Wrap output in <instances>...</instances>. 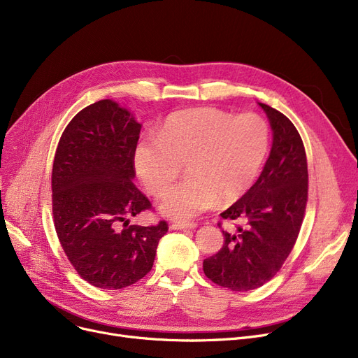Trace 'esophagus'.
Instances as JSON below:
<instances>
[{
  "label": "esophagus",
  "mask_w": 358,
  "mask_h": 358,
  "mask_svg": "<svg viewBox=\"0 0 358 358\" xmlns=\"http://www.w3.org/2000/svg\"><path fill=\"white\" fill-rule=\"evenodd\" d=\"M173 231H187V229H196L197 228V223H185V222H176L173 223L171 227Z\"/></svg>",
  "instance_id": "1"
}]
</instances>
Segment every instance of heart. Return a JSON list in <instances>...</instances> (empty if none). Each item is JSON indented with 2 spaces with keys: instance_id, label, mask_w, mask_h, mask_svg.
Instances as JSON below:
<instances>
[{
  "instance_id": "heart-1",
  "label": "heart",
  "mask_w": 358,
  "mask_h": 358,
  "mask_svg": "<svg viewBox=\"0 0 358 358\" xmlns=\"http://www.w3.org/2000/svg\"><path fill=\"white\" fill-rule=\"evenodd\" d=\"M268 148L270 129L262 117H235L220 108L199 107L174 113L161 124L158 135L142 136L134 150V165L145 189L162 196L178 175L179 164L187 161L189 178L166 192L158 204L162 216L185 222L217 201L231 204L245 196Z\"/></svg>"
}]
</instances>
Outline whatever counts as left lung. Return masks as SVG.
Listing matches in <instances>:
<instances>
[{"instance_id":"obj_1","label":"left lung","mask_w":358,"mask_h":358,"mask_svg":"<svg viewBox=\"0 0 358 358\" xmlns=\"http://www.w3.org/2000/svg\"><path fill=\"white\" fill-rule=\"evenodd\" d=\"M258 106L273 131L268 159L247 194L220 213L223 219L245 222V228L222 231L223 247L203 261L208 278L234 292L261 287L281 268L302 227L308 200L302 138L283 113Z\"/></svg>"}]
</instances>
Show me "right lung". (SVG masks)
Here are the masks:
<instances>
[{
	"instance_id": "add662e5",
	"label": "right lung",
	"mask_w": 358,
	"mask_h": 358,
	"mask_svg": "<svg viewBox=\"0 0 358 358\" xmlns=\"http://www.w3.org/2000/svg\"><path fill=\"white\" fill-rule=\"evenodd\" d=\"M141 127L126 107L100 100L71 120L55 154L56 234L77 273L104 290L123 289L145 277L168 231L165 222L127 227L129 217L150 208L134 184Z\"/></svg>"
}]
</instances>
